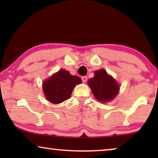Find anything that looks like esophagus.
Returning <instances> with one entry per match:
<instances>
[{
	"label": "esophagus",
	"mask_w": 158,
	"mask_h": 158,
	"mask_svg": "<svg viewBox=\"0 0 158 158\" xmlns=\"http://www.w3.org/2000/svg\"><path fill=\"white\" fill-rule=\"evenodd\" d=\"M81 79H82V81L85 83V82H86L87 79H88V77L86 76H84V77H81Z\"/></svg>",
	"instance_id": "obj_1"
}]
</instances>
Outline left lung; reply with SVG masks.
Masks as SVG:
<instances>
[{
    "mask_svg": "<svg viewBox=\"0 0 158 158\" xmlns=\"http://www.w3.org/2000/svg\"><path fill=\"white\" fill-rule=\"evenodd\" d=\"M88 83L95 98L103 102L111 101L119 90L118 84L105 69L96 70L94 77L90 79Z\"/></svg>",
    "mask_w": 158,
    "mask_h": 158,
    "instance_id": "obj_1",
    "label": "left lung"
}]
</instances>
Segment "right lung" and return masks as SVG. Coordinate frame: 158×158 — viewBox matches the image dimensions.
I'll return each mask as SVG.
<instances>
[{
    "instance_id": "1",
    "label": "right lung",
    "mask_w": 158,
    "mask_h": 158,
    "mask_svg": "<svg viewBox=\"0 0 158 158\" xmlns=\"http://www.w3.org/2000/svg\"><path fill=\"white\" fill-rule=\"evenodd\" d=\"M81 83L79 77L71 75L65 69H60L43 83L45 97L52 103L63 102L70 98L74 86Z\"/></svg>"
}]
</instances>
